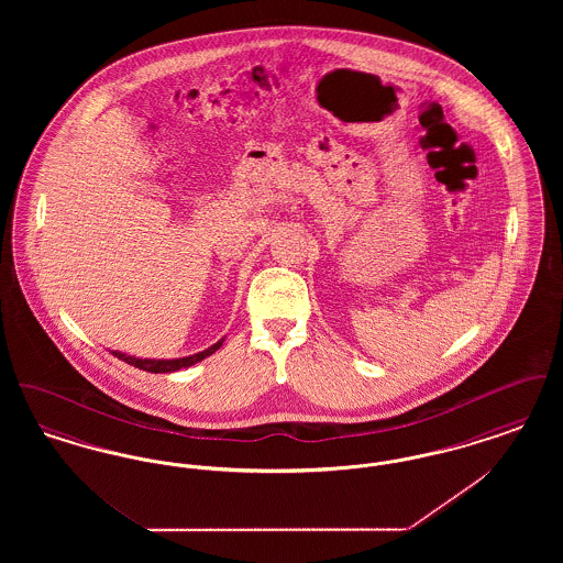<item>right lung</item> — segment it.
Instances as JSON below:
<instances>
[{
	"instance_id": "obj_1",
	"label": "right lung",
	"mask_w": 563,
	"mask_h": 563,
	"mask_svg": "<svg viewBox=\"0 0 563 563\" xmlns=\"http://www.w3.org/2000/svg\"><path fill=\"white\" fill-rule=\"evenodd\" d=\"M221 344H223V340H219L211 349L202 350V352H198V354L184 356V358H170V361H166V358H162V361L161 358H136V356H129V354L118 352V350H111V354L118 356L120 361L133 365L136 369H143V372H150V374H170V372H179V369H184V367H191V365H196L198 361L211 356L213 352L221 349Z\"/></svg>"
}]
</instances>
